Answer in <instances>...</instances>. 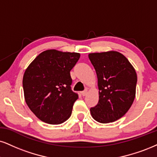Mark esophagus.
<instances>
[{
	"instance_id": "1",
	"label": "esophagus",
	"mask_w": 157,
	"mask_h": 157,
	"mask_svg": "<svg viewBox=\"0 0 157 157\" xmlns=\"http://www.w3.org/2000/svg\"><path fill=\"white\" fill-rule=\"evenodd\" d=\"M87 92H88V90H87V89H86V90H85L84 91H83V92H82V95H83V96L86 95V94H87Z\"/></svg>"
}]
</instances>
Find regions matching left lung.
<instances>
[{
	"mask_svg": "<svg viewBox=\"0 0 157 157\" xmlns=\"http://www.w3.org/2000/svg\"><path fill=\"white\" fill-rule=\"evenodd\" d=\"M95 69L99 89L98 105L91 115L100 123L117 121L129 111L136 93L137 74L132 64L119 52L89 54Z\"/></svg>",
	"mask_w": 157,
	"mask_h": 157,
	"instance_id": "1",
	"label": "left lung"
}]
</instances>
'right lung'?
I'll use <instances>...</instances> for the list:
<instances>
[{
	"instance_id": "add662e5",
	"label": "right lung",
	"mask_w": 157,
	"mask_h": 157,
	"mask_svg": "<svg viewBox=\"0 0 157 157\" xmlns=\"http://www.w3.org/2000/svg\"><path fill=\"white\" fill-rule=\"evenodd\" d=\"M79 57L76 52L48 49L25 70L22 79L25 102L40 121L59 124L71 116L78 96L71 90L70 71Z\"/></svg>"
}]
</instances>
